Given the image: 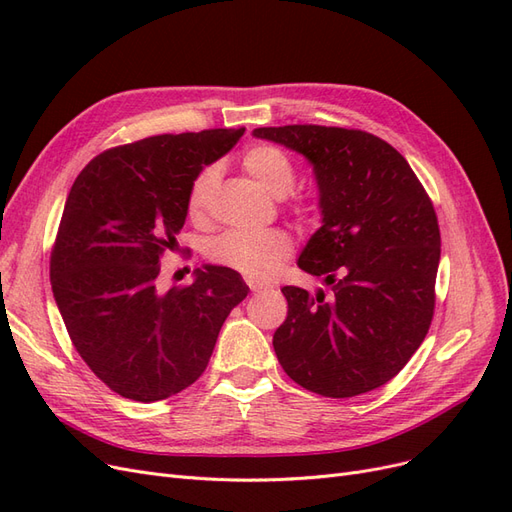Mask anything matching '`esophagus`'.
I'll return each mask as SVG.
<instances>
[{
	"label": "esophagus",
	"mask_w": 512,
	"mask_h": 512,
	"mask_svg": "<svg viewBox=\"0 0 512 512\" xmlns=\"http://www.w3.org/2000/svg\"><path fill=\"white\" fill-rule=\"evenodd\" d=\"M247 286H250V290L256 294V292H262V290H265V286H262V284H256L254 280H247Z\"/></svg>",
	"instance_id": "obj_1"
}]
</instances>
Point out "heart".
I'll use <instances>...</instances> for the list:
<instances>
[{"mask_svg":"<svg viewBox=\"0 0 512 512\" xmlns=\"http://www.w3.org/2000/svg\"><path fill=\"white\" fill-rule=\"evenodd\" d=\"M243 168L262 190L275 198L286 196L297 181L290 158L282 149L271 145H260L247 151L243 156ZM218 177L220 173L215 166H207L196 175L188 196V209L192 215L205 211L215 185H218ZM290 252L292 241L284 230H230L215 239L209 250L213 262L235 269L258 282L271 280Z\"/></svg>","mask_w":512,"mask_h":512,"instance_id":"b5f03b06","label":"heart"}]
</instances>
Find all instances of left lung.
Wrapping results in <instances>:
<instances>
[{
	"mask_svg": "<svg viewBox=\"0 0 512 512\" xmlns=\"http://www.w3.org/2000/svg\"><path fill=\"white\" fill-rule=\"evenodd\" d=\"M314 170L320 228L297 265L331 294L284 286L277 361L303 389L354 397L395 378L423 344L440 262L436 211L410 164L382 138L324 126L258 128Z\"/></svg>",
	"mask_w": 512,
	"mask_h": 512,
	"instance_id": "8db88e82",
	"label": "left lung"
}]
</instances>
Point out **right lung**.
<instances>
[{
  "label": "right lung",
  "mask_w": 512,
  "mask_h": 512,
  "mask_svg": "<svg viewBox=\"0 0 512 512\" xmlns=\"http://www.w3.org/2000/svg\"><path fill=\"white\" fill-rule=\"evenodd\" d=\"M243 128L162 134L100 153L76 177L51 256V286L72 344L126 399L160 401L207 369L230 309L250 288L203 265L190 286H160V256L188 218L196 175Z\"/></svg>",
  "instance_id": "obj_1"
}]
</instances>
